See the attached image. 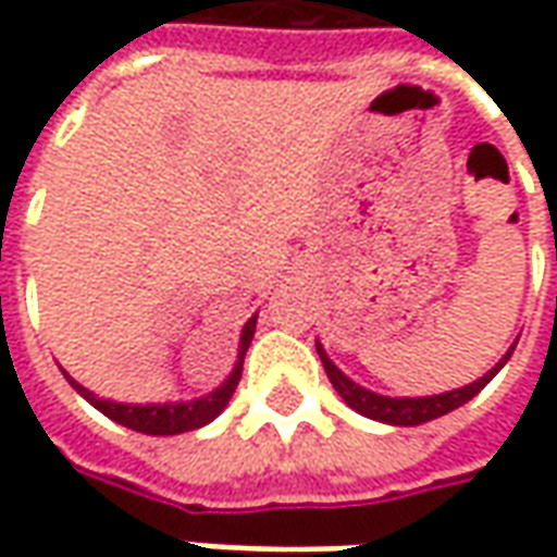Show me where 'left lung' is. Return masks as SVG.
Segmentation results:
<instances>
[{
  "instance_id": "obj_1",
  "label": "left lung",
  "mask_w": 557,
  "mask_h": 557,
  "mask_svg": "<svg viewBox=\"0 0 557 557\" xmlns=\"http://www.w3.org/2000/svg\"><path fill=\"white\" fill-rule=\"evenodd\" d=\"M512 350H516V345H510V350L504 354V360H500L495 369H488L480 381L461 386V389H449V393H441V396L389 398V396H377V393H372V389H366V386L360 384H354L342 369H335V362L326 357V350H323L321 342H318V354H321L323 372H326V377H330V384L335 386V393L345 398L357 413L369 417V420H377V423H389V425H423L429 423V420H437V417H444V413L461 408L465 401H471V398H474L476 393H480V389H483V386H486L488 381L500 372V369H504V362L510 360Z\"/></svg>"
}]
</instances>
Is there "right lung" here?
Here are the masks:
<instances>
[{
    "mask_svg": "<svg viewBox=\"0 0 557 557\" xmlns=\"http://www.w3.org/2000/svg\"><path fill=\"white\" fill-rule=\"evenodd\" d=\"M255 326H258V314L248 318L239 335V354H236L234 372L227 374V381L222 386H215L207 396L195 398V401H164V405H122V401H110V398H98L96 393H89L86 386H81L71 374L69 384L81 393L92 408L110 417L113 423L134 429V432H144V435H183V432H195L200 425L212 423L219 413L227 408V401L234 396L236 384L243 377V360H246V350L255 338Z\"/></svg>",
    "mask_w": 557,
    "mask_h": 557,
    "instance_id": "add662e5",
    "label": "right lung"
}]
</instances>
